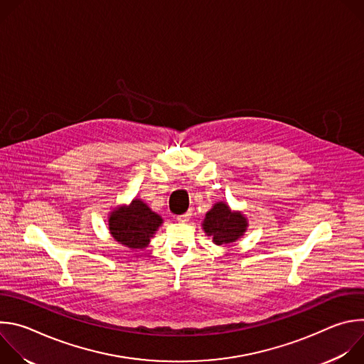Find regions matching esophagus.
<instances>
[{
  "label": "esophagus",
  "instance_id": "obj_1",
  "mask_svg": "<svg viewBox=\"0 0 364 364\" xmlns=\"http://www.w3.org/2000/svg\"><path fill=\"white\" fill-rule=\"evenodd\" d=\"M190 216H191V213L187 212V213H184V215H178V216H177V220H178L180 223H186V222H188Z\"/></svg>",
  "mask_w": 364,
  "mask_h": 364
}]
</instances>
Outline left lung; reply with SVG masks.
I'll list each match as a JSON object with an SVG mask.
<instances>
[{
	"instance_id": "8db88e82",
	"label": "left lung",
	"mask_w": 364,
	"mask_h": 364,
	"mask_svg": "<svg viewBox=\"0 0 364 364\" xmlns=\"http://www.w3.org/2000/svg\"><path fill=\"white\" fill-rule=\"evenodd\" d=\"M203 229L207 236H212L216 245H228L242 237L247 228V219L240 212H232L225 201L213 204L205 213Z\"/></svg>"
}]
</instances>
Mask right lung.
Masks as SVG:
<instances>
[{
  "label": "right lung",
  "instance_id": "right-lung-1",
  "mask_svg": "<svg viewBox=\"0 0 364 364\" xmlns=\"http://www.w3.org/2000/svg\"><path fill=\"white\" fill-rule=\"evenodd\" d=\"M108 223L117 242L129 249H144L163 225V218L154 213L142 200L134 198L128 205L117 207L111 212Z\"/></svg>",
  "mask_w": 364,
  "mask_h": 364
}]
</instances>
